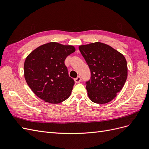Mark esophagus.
<instances>
[{"mask_svg": "<svg viewBox=\"0 0 149 149\" xmlns=\"http://www.w3.org/2000/svg\"><path fill=\"white\" fill-rule=\"evenodd\" d=\"M74 81H75V83H80V82H81V77H80V76H78L77 78H75V79H74Z\"/></svg>", "mask_w": 149, "mask_h": 149, "instance_id": "1", "label": "esophagus"}]
</instances>
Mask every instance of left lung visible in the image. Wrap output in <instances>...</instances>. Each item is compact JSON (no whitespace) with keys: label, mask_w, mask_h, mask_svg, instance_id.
Segmentation results:
<instances>
[{"label":"left lung","mask_w":149,"mask_h":149,"mask_svg":"<svg viewBox=\"0 0 149 149\" xmlns=\"http://www.w3.org/2000/svg\"><path fill=\"white\" fill-rule=\"evenodd\" d=\"M79 49L91 71L90 79L85 83L89 99L97 104L112 101L127 79L125 57L113 48L101 42L81 45Z\"/></svg>","instance_id":"8db88e82"}]
</instances>
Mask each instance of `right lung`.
<instances>
[{
    "instance_id": "right-lung-1",
    "label": "right lung",
    "mask_w": 149,
    "mask_h": 149,
    "mask_svg": "<svg viewBox=\"0 0 149 149\" xmlns=\"http://www.w3.org/2000/svg\"><path fill=\"white\" fill-rule=\"evenodd\" d=\"M74 51L73 46L50 42L36 48L26 57L25 78L38 97L52 104L69 97L74 81L68 73L65 60Z\"/></svg>"
}]
</instances>
